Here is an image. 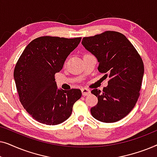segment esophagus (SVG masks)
I'll return each mask as SVG.
<instances>
[{"mask_svg": "<svg viewBox=\"0 0 157 157\" xmlns=\"http://www.w3.org/2000/svg\"><path fill=\"white\" fill-rule=\"evenodd\" d=\"M81 92H82L83 96H88L90 94V90L86 89V88H83L81 89Z\"/></svg>", "mask_w": 157, "mask_h": 157, "instance_id": "34e87169", "label": "esophagus"}]
</instances>
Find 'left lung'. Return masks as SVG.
<instances>
[{
	"label": "left lung",
	"mask_w": 157,
	"mask_h": 157,
	"mask_svg": "<svg viewBox=\"0 0 157 157\" xmlns=\"http://www.w3.org/2000/svg\"><path fill=\"white\" fill-rule=\"evenodd\" d=\"M82 45L97 59L98 70L109 76L108 86L91 94L98 103L91 109L94 118L105 123L123 119L132 110L140 95L144 71L142 59L124 34L107 31L84 37Z\"/></svg>",
	"instance_id": "left-lung-1"
}]
</instances>
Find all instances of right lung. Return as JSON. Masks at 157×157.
<instances>
[{"instance_id": "obj_1", "label": "right lung", "mask_w": 157, "mask_h": 157, "mask_svg": "<svg viewBox=\"0 0 157 157\" xmlns=\"http://www.w3.org/2000/svg\"><path fill=\"white\" fill-rule=\"evenodd\" d=\"M81 38L41 36L25 47L14 69L19 100L32 118L46 125L68 119L74 103L81 97L80 89H58L55 74Z\"/></svg>"}]
</instances>
